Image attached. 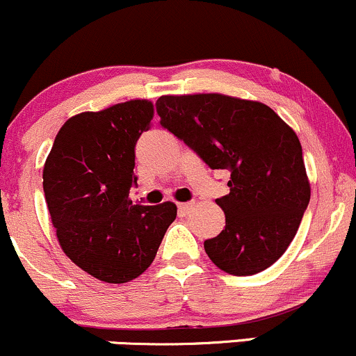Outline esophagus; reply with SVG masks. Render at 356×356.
I'll list each match as a JSON object with an SVG mask.
<instances>
[{"instance_id": "34e87169", "label": "esophagus", "mask_w": 356, "mask_h": 356, "mask_svg": "<svg viewBox=\"0 0 356 356\" xmlns=\"http://www.w3.org/2000/svg\"><path fill=\"white\" fill-rule=\"evenodd\" d=\"M194 206H196V202L191 201V202H182V204H179V211H181L182 214H189L191 211L194 209Z\"/></svg>"}]
</instances>
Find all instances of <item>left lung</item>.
I'll return each instance as SVG.
<instances>
[{"instance_id":"8db88e82","label":"left lung","mask_w":356,"mask_h":356,"mask_svg":"<svg viewBox=\"0 0 356 356\" xmlns=\"http://www.w3.org/2000/svg\"><path fill=\"white\" fill-rule=\"evenodd\" d=\"M157 113L211 169L229 170V194L216 199L225 229L204 241L213 264L232 275L275 264L311 199L296 131L267 104L218 92L162 96Z\"/></svg>"}]
</instances>
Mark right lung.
Listing matches in <instances>:
<instances>
[{
  "instance_id": "add662e5",
  "label": "right lung",
  "mask_w": 356,
  "mask_h": 356,
  "mask_svg": "<svg viewBox=\"0 0 356 356\" xmlns=\"http://www.w3.org/2000/svg\"><path fill=\"white\" fill-rule=\"evenodd\" d=\"M154 104L131 99L86 111L62 124L44 165V193L65 255L89 275L124 284L154 261L174 202L134 204L135 145L150 128Z\"/></svg>"
}]
</instances>
